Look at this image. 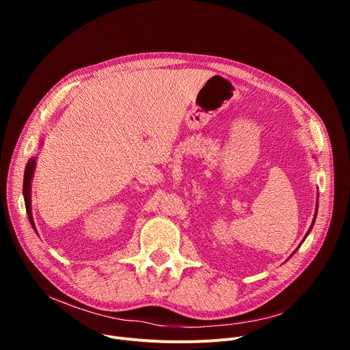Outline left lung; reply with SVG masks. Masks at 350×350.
<instances>
[{"instance_id": "obj_1", "label": "left lung", "mask_w": 350, "mask_h": 350, "mask_svg": "<svg viewBox=\"0 0 350 350\" xmlns=\"http://www.w3.org/2000/svg\"><path fill=\"white\" fill-rule=\"evenodd\" d=\"M317 214H318V203H317V211H315V215H314V219H312V224H310V227H309V230H308V232H306V235H305V238L308 237V234L312 231V228H314V224H315V219H317ZM304 238V240H305ZM302 244V243H301ZM301 247V245H299Z\"/></svg>"}]
</instances>
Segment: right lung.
Listing matches in <instances>:
<instances>
[{
    "label": "right lung",
    "mask_w": 350,
    "mask_h": 350,
    "mask_svg": "<svg viewBox=\"0 0 350 350\" xmlns=\"http://www.w3.org/2000/svg\"><path fill=\"white\" fill-rule=\"evenodd\" d=\"M42 144V142H41ZM35 165H36V157H32L28 160L27 165H25V173H24V187H23V194H24V201H25V208H27V214L29 218V223L32 226V228L36 232L35 228V223L32 218V208H31V183H32V177H33V172H35Z\"/></svg>",
    "instance_id": "add662e5"
}]
</instances>
